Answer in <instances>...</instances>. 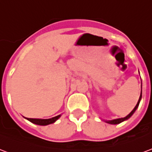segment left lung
Here are the masks:
<instances>
[{
  "mask_svg": "<svg viewBox=\"0 0 152 152\" xmlns=\"http://www.w3.org/2000/svg\"><path fill=\"white\" fill-rule=\"evenodd\" d=\"M141 88H142V87H141ZM141 99H142V89H141V94H140V96H139V99H138V103H137L136 106H135L134 108L132 111H131V113H130L128 114V115H127L126 117L117 118V119H114V120H111V121H104L106 123H108V124H112V125H117V124H120L121 122H122V121H124L128 120L129 117H131L133 114L134 113V112L136 111V109L138 108V105H139V103H140V100H141Z\"/></svg>",
  "mask_w": 152,
  "mask_h": 152,
  "instance_id": "obj_1",
  "label": "left lung"
}]
</instances>
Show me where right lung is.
I'll return each instance as SVG.
<instances>
[{"instance_id":"right-lung-1","label":"right lung","mask_w":152,"mask_h":152,"mask_svg":"<svg viewBox=\"0 0 152 152\" xmlns=\"http://www.w3.org/2000/svg\"><path fill=\"white\" fill-rule=\"evenodd\" d=\"M61 117V115H58L56 117H52L49 119H37V118H26L27 120L31 121L33 124L35 125H39V126H47L49 124H53L56 121V120H58Z\"/></svg>"}]
</instances>
